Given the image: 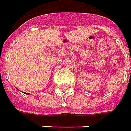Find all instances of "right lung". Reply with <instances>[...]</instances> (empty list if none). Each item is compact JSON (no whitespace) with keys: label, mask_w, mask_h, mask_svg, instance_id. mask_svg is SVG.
I'll return each mask as SVG.
<instances>
[{"label":"right lung","mask_w":131,"mask_h":131,"mask_svg":"<svg viewBox=\"0 0 131 131\" xmlns=\"http://www.w3.org/2000/svg\"><path fill=\"white\" fill-rule=\"evenodd\" d=\"M26 94H28V93H26Z\"/></svg>","instance_id":"obj_1"}]
</instances>
